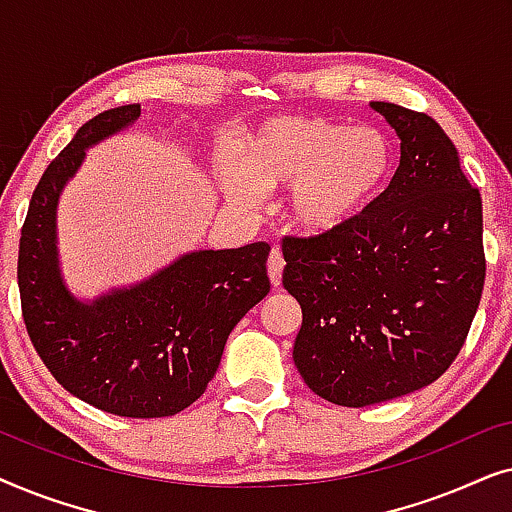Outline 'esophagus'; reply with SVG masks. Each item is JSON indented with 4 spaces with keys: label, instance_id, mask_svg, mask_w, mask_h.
Listing matches in <instances>:
<instances>
[{
    "label": "esophagus",
    "instance_id": "obj_1",
    "mask_svg": "<svg viewBox=\"0 0 512 512\" xmlns=\"http://www.w3.org/2000/svg\"><path fill=\"white\" fill-rule=\"evenodd\" d=\"M282 270H284V256L282 251L277 247L270 251V258H268V275H270V282L272 286H282Z\"/></svg>",
    "mask_w": 512,
    "mask_h": 512
}]
</instances>
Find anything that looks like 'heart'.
I'll list each match as a JSON object with an SVG mask.
<instances>
[{
    "instance_id": "heart-1",
    "label": "heart",
    "mask_w": 512,
    "mask_h": 512,
    "mask_svg": "<svg viewBox=\"0 0 512 512\" xmlns=\"http://www.w3.org/2000/svg\"><path fill=\"white\" fill-rule=\"evenodd\" d=\"M394 172V149L382 130L326 116H275L244 142V163L223 156V193L258 207L265 191L293 188L289 219L312 237L352 226L373 207Z\"/></svg>"
}]
</instances>
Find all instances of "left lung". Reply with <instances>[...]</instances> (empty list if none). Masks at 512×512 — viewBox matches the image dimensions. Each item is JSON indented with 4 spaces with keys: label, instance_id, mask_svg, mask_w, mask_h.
<instances>
[{
    "label": "left lung",
    "instance_id": "1",
    "mask_svg": "<svg viewBox=\"0 0 512 512\" xmlns=\"http://www.w3.org/2000/svg\"><path fill=\"white\" fill-rule=\"evenodd\" d=\"M401 139V165L352 226L286 237L284 289L303 326L293 361L345 408L429 387L457 359L485 286L482 198L431 116L370 102Z\"/></svg>",
    "mask_w": 512,
    "mask_h": 512
}]
</instances>
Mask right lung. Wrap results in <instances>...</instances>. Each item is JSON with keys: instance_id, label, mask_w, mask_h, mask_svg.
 Segmentation results:
<instances>
[{"instance_id": "1", "label": "right lung", "mask_w": 512, "mask_h": 512, "mask_svg": "<svg viewBox=\"0 0 512 512\" xmlns=\"http://www.w3.org/2000/svg\"><path fill=\"white\" fill-rule=\"evenodd\" d=\"M139 114V104L102 111L46 167L20 230L18 286L27 333L55 380L111 415L149 419L205 394L230 331L268 296L270 244L195 249L142 282L76 298L60 268V195L90 146Z\"/></svg>"}]
</instances>
